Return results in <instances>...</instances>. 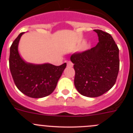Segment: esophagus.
<instances>
[{
	"label": "esophagus",
	"instance_id": "1",
	"mask_svg": "<svg viewBox=\"0 0 133 133\" xmlns=\"http://www.w3.org/2000/svg\"><path fill=\"white\" fill-rule=\"evenodd\" d=\"M73 65V64L71 61L67 62V66H68V67H69V68H71V67H72Z\"/></svg>",
	"mask_w": 133,
	"mask_h": 133
}]
</instances>
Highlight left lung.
<instances>
[{
	"label": "left lung",
	"instance_id": "obj_1",
	"mask_svg": "<svg viewBox=\"0 0 133 133\" xmlns=\"http://www.w3.org/2000/svg\"><path fill=\"white\" fill-rule=\"evenodd\" d=\"M98 37L95 47L71 56L75 71V86L82 95L97 97L115 85L120 68L119 49L108 33L95 29Z\"/></svg>",
	"mask_w": 133,
	"mask_h": 133
}]
</instances>
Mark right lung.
<instances>
[{
  "label": "right lung",
  "instance_id": "add662e5",
  "mask_svg": "<svg viewBox=\"0 0 133 133\" xmlns=\"http://www.w3.org/2000/svg\"><path fill=\"white\" fill-rule=\"evenodd\" d=\"M23 33L18 35L10 47L9 64L13 81L18 90L26 96L35 98L45 97L56 88L66 63L56 66L50 64L35 65L25 62L18 51V44Z\"/></svg>",
  "mask_w": 133,
  "mask_h": 133
}]
</instances>
